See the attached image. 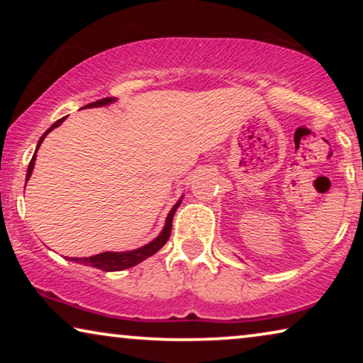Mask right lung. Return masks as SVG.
Masks as SVG:
<instances>
[{"instance_id":"1","label":"right lung","mask_w":363,"mask_h":363,"mask_svg":"<svg viewBox=\"0 0 363 363\" xmlns=\"http://www.w3.org/2000/svg\"><path fill=\"white\" fill-rule=\"evenodd\" d=\"M117 99L116 97H106V99H101V101H96L92 104H87V106H84L82 108H92V107H106V106H111V104L116 102ZM66 121V117L59 118L57 122H54L51 127L48 128L46 132L43 133V137L39 138L38 142V147H36V152L38 148L41 147V143L46 135L54 128L61 125V123ZM36 152H34V155L31 158V162H29V167H28V173H26V182L31 178V173L34 170V163H36ZM183 200V196L178 200L173 208L168 213L167 220H165V226H163V230L160 231V235H158L155 240H152L148 245L142 246V247H137V250H132V251H106V252H101V255H96V256H89V257H67L69 261H74V262H79V264H84V266H91V267H97V269L101 271H106V272H113V271H123V269H128V267H133L137 266L138 262H142L143 259H147V257H150L155 255L158 250H162L163 245L168 241V238H170V233H172V221H173V215H175L177 208L180 206V203Z\"/></svg>"}]
</instances>
